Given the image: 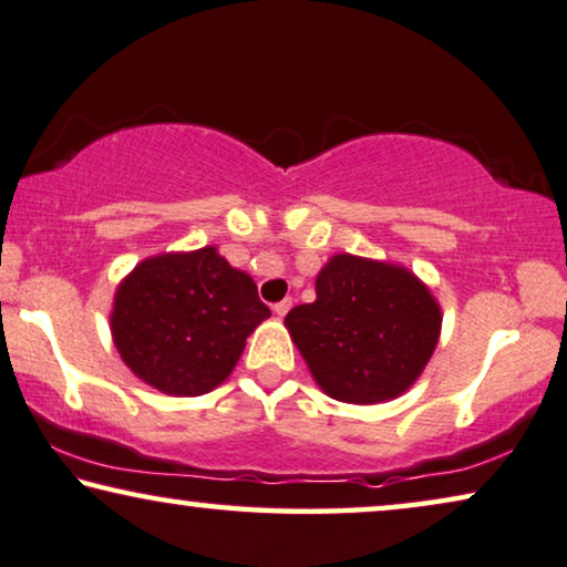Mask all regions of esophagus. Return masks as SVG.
<instances>
[{
  "label": "esophagus",
  "instance_id": "1",
  "mask_svg": "<svg viewBox=\"0 0 567 567\" xmlns=\"http://www.w3.org/2000/svg\"><path fill=\"white\" fill-rule=\"evenodd\" d=\"M290 308H292V300H290V298H285V300L275 302V306H272L275 316H280V318H285V316H287V310H290Z\"/></svg>",
  "mask_w": 567,
  "mask_h": 567
}]
</instances>
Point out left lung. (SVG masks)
Returning <instances> with one entry per match:
<instances>
[{"label": "left lung", "instance_id": "8db88e82", "mask_svg": "<svg viewBox=\"0 0 567 567\" xmlns=\"http://www.w3.org/2000/svg\"><path fill=\"white\" fill-rule=\"evenodd\" d=\"M326 395L370 405L405 393L432 360L442 308L405 267L337 254L316 277V300L285 316Z\"/></svg>", "mask_w": 567, "mask_h": 567}]
</instances>
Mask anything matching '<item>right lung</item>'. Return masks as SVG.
<instances>
[{
  "label": "right lung",
  "mask_w": 567,
  "mask_h": 567,
  "mask_svg": "<svg viewBox=\"0 0 567 567\" xmlns=\"http://www.w3.org/2000/svg\"><path fill=\"white\" fill-rule=\"evenodd\" d=\"M269 318L257 285L205 246L143 259L117 285L110 329L135 378L166 395H203L234 372Z\"/></svg>",
  "instance_id": "right-lung-1"
}]
</instances>
